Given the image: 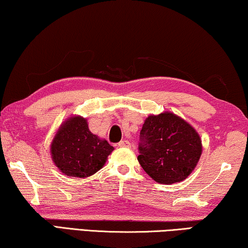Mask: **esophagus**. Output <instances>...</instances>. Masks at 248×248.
Segmentation results:
<instances>
[{
  "label": "esophagus",
  "mask_w": 248,
  "mask_h": 248,
  "mask_svg": "<svg viewBox=\"0 0 248 248\" xmlns=\"http://www.w3.org/2000/svg\"><path fill=\"white\" fill-rule=\"evenodd\" d=\"M118 146L124 147V148H130L131 147V143L129 142L128 140H121V141L118 143Z\"/></svg>",
  "instance_id": "1"
}]
</instances>
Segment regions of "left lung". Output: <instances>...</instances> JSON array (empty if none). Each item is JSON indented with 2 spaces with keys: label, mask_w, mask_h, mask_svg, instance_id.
<instances>
[{
  "label": "left lung",
  "mask_w": 248,
  "mask_h": 248,
  "mask_svg": "<svg viewBox=\"0 0 248 248\" xmlns=\"http://www.w3.org/2000/svg\"><path fill=\"white\" fill-rule=\"evenodd\" d=\"M138 161L159 184L183 182L202 155V140L195 129L171 112L149 116L140 131Z\"/></svg>",
  "instance_id": "8db88e82"
}]
</instances>
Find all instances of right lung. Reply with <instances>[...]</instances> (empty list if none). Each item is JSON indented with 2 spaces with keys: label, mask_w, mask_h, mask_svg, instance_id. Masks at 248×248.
<instances>
[{
  "label": "right lung",
  "mask_w": 248,
  "mask_h": 248,
  "mask_svg": "<svg viewBox=\"0 0 248 248\" xmlns=\"http://www.w3.org/2000/svg\"><path fill=\"white\" fill-rule=\"evenodd\" d=\"M113 147L89 130L87 120L72 117L55 135L51 154L57 167L70 177L91 176L103 167Z\"/></svg>",
  "instance_id": "1"
}]
</instances>
